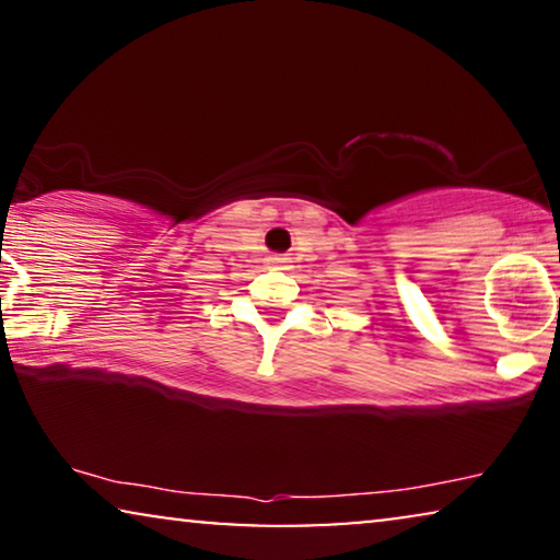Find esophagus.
Returning <instances> with one entry per match:
<instances>
[{"label":"esophagus","mask_w":560,"mask_h":560,"mask_svg":"<svg viewBox=\"0 0 560 560\" xmlns=\"http://www.w3.org/2000/svg\"><path fill=\"white\" fill-rule=\"evenodd\" d=\"M267 262H270L272 267H282V265H285V257H280V255H272V257H267Z\"/></svg>","instance_id":"1"}]
</instances>
